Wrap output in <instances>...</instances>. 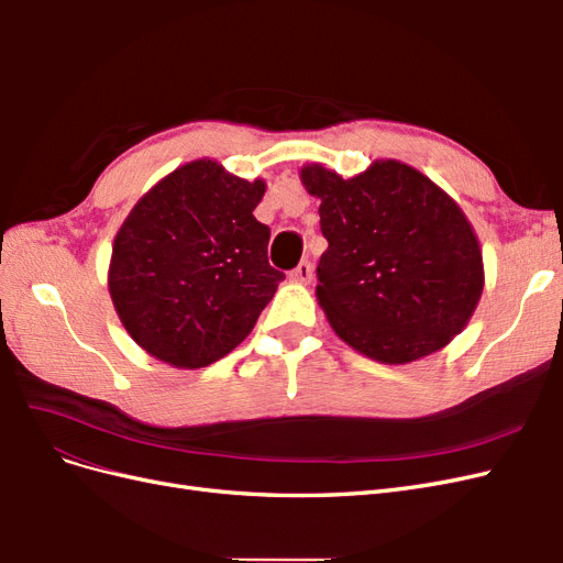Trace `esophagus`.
Listing matches in <instances>:
<instances>
[{"instance_id":"esophagus-1","label":"esophagus","mask_w":563,"mask_h":563,"mask_svg":"<svg viewBox=\"0 0 563 563\" xmlns=\"http://www.w3.org/2000/svg\"><path fill=\"white\" fill-rule=\"evenodd\" d=\"M291 279L294 282H302V284L312 282V263L310 261H300L298 267L291 269Z\"/></svg>"}]
</instances>
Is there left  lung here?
<instances>
[{
  "mask_svg": "<svg viewBox=\"0 0 563 563\" xmlns=\"http://www.w3.org/2000/svg\"><path fill=\"white\" fill-rule=\"evenodd\" d=\"M319 197L329 249L317 298L333 331L385 364H406L451 343L484 288L479 242L457 203L401 162H376L343 180L302 168Z\"/></svg>",
  "mask_w": 563,
  "mask_h": 563,
  "instance_id": "1",
  "label": "left lung"
}]
</instances>
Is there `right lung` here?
Returning a JSON list of instances; mask_svg holds the SVG:
<instances>
[{"mask_svg": "<svg viewBox=\"0 0 563 563\" xmlns=\"http://www.w3.org/2000/svg\"><path fill=\"white\" fill-rule=\"evenodd\" d=\"M263 180L199 159L166 176L117 232L110 296L131 338L157 360L201 368L232 352L275 296L269 228L253 209Z\"/></svg>", "mask_w": 563, "mask_h": 563, "instance_id": "right-lung-1", "label": "right lung"}]
</instances>
